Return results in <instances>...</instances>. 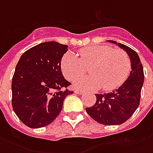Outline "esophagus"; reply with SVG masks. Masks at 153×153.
I'll return each mask as SVG.
<instances>
[{"label": "esophagus", "mask_w": 153, "mask_h": 153, "mask_svg": "<svg viewBox=\"0 0 153 153\" xmlns=\"http://www.w3.org/2000/svg\"><path fill=\"white\" fill-rule=\"evenodd\" d=\"M74 92H75L76 94H83V92H82L81 90H74Z\"/></svg>", "instance_id": "obj_1"}]
</instances>
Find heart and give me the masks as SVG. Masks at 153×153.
Returning a JSON list of instances; mask_svg holds the SVG:
<instances>
[{
  "label": "heart",
  "instance_id": "b5f03b06",
  "mask_svg": "<svg viewBox=\"0 0 153 153\" xmlns=\"http://www.w3.org/2000/svg\"><path fill=\"white\" fill-rule=\"evenodd\" d=\"M77 58L67 53L61 60V69L68 80H73L89 68V76L76 78L73 86L77 90L102 88L114 90L126 80L131 68V61L123 50L113 49L108 45H93L79 52Z\"/></svg>",
  "mask_w": 153,
  "mask_h": 153
}]
</instances>
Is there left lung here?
Instances as JSON below:
<instances>
[{"label": "left lung", "mask_w": 153, "mask_h": 153, "mask_svg": "<svg viewBox=\"0 0 153 153\" xmlns=\"http://www.w3.org/2000/svg\"><path fill=\"white\" fill-rule=\"evenodd\" d=\"M108 41L126 51L131 61V72L117 90L108 94H96L94 105L85 110L90 117L100 124L116 126L126 122L139 107L144 74L142 63L135 51L126 45Z\"/></svg>", "instance_id": "left-lung-1"}]
</instances>
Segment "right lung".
Returning a JSON list of instances; mask_svg holds the SVG:
<instances>
[{
    "mask_svg": "<svg viewBox=\"0 0 153 153\" xmlns=\"http://www.w3.org/2000/svg\"><path fill=\"white\" fill-rule=\"evenodd\" d=\"M68 45L48 41L22 54L12 78V107L19 120L33 129L47 126L59 116L73 91L61 72ZM65 88V90H63Z\"/></svg>",
    "mask_w": 153,
    "mask_h": 153,
    "instance_id": "right-lung-1",
    "label": "right lung"
}]
</instances>
